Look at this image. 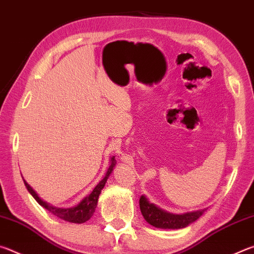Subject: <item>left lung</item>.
Here are the masks:
<instances>
[{"mask_svg": "<svg viewBox=\"0 0 254 254\" xmlns=\"http://www.w3.org/2000/svg\"><path fill=\"white\" fill-rule=\"evenodd\" d=\"M140 209L142 213L144 220L150 225L158 229H184L190 223L195 222L204 214L206 209L196 210V212L185 213V214H173L161 209L152 203H150L145 196L140 197Z\"/></svg>", "mask_w": 254, "mask_h": 254, "instance_id": "obj_1", "label": "left lung"}]
</instances>
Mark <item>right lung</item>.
Here are the masks:
<instances>
[{
  "instance_id": "right-lung-1",
  "label": "right lung",
  "mask_w": 254,
  "mask_h": 254,
  "mask_svg": "<svg viewBox=\"0 0 254 254\" xmlns=\"http://www.w3.org/2000/svg\"><path fill=\"white\" fill-rule=\"evenodd\" d=\"M115 163H117V160H115V157H112L111 158V165L109 167V169H107L106 174L104 176V178H103L100 183H98L95 188L93 189V191L91 194L87 195L85 197L84 199H81L80 203L77 204L74 207H69V208H60V207H56V206H53L47 203V201L42 200L36 191L33 190V188L30 186V185L24 182L25 187H27L28 191L30 194L32 195V197L34 199H36L38 203H39L42 207H45L46 209H48L51 214L56 215V216L62 218L64 221H67V222H70V223H77V224H81V223H85L86 221H88L89 218L93 216L94 212H95V208L97 206V200H98V196H100L102 189L104 188L105 186V183L107 178L110 177V175L112 171H113L114 167H115Z\"/></svg>"
}]
</instances>
